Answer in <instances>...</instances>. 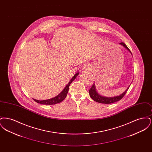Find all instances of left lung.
Instances as JSON below:
<instances>
[{
  "label": "left lung",
  "mask_w": 152,
  "mask_h": 152,
  "mask_svg": "<svg viewBox=\"0 0 152 152\" xmlns=\"http://www.w3.org/2000/svg\"><path fill=\"white\" fill-rule=\"evenodd\" d=\"M120 44L121 45H123L125 48H126L131 53L130 50L128 48V47L124 43H120ZM129 88V87L127 88V89L124 93H123L121 94H120V95H119V96L113 97H106L101 96L100 94H97V92H96V89H95L94 84H93L91 88V89H89V95H90L91 97L94 101H96L97 102H99V103L105 104H112V103L115 102H117V101H120L121 99H122L123 97L125 96V94H126V93L127 92Z\"/></svg>",
  "instance_id": "1"
}]
</instances>
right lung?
I'll return each instance as SVG.
<instances>
[{
    "label": "right lung",
    "instance_id": "obj_1",
    "mask_svg": "<svg viewBox=\"0 0 152 152\" xmlns=\"http://www.w3.org/2000/svg\"><path fill=\"white\" fill-rule=\"evenodd\" d=\"M79 74V73H76L72 78L71 79V80L69 81L68 84L66 86V87L63 90V91H61V92L56 97L50 99H48V100H35V99H34V100L36 101V102L39 103V104H44V105H54V104H58V103H59V102L63 101L65 99V97H66V95L68 94L70 84L72 83L73 81L76 79V77H77V76Z\"/></svg>",
    "mask_w": 152,
    "mask_h": 152
}]
</instances>
